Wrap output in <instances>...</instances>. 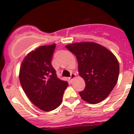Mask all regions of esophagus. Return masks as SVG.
I'll return each instance as SVG.
<instances>
[{
	"mask_svg": "<svg viewBox=\"0 0 134 134\" xmlns=\"http://www.w3.org/2000/svg\"><path fill=\"white\" fill-rule=\"evenodd\" d=\"M75 76H76V74H75V73H71V77H69L70 81L72 82V80L75 77Z\"/></svg>",
	"mask_w": 134,
	"mask_h": 134,
	"instance_id": "34e87169",
	"label": "esophagus"
}]
</instances>
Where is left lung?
Returning <instances> with one entry per match:
<instances>
[{
	"label": "left lung",
	"mask_w": 134,
	"mask_h": 134,
	"mask_svg": "<svg viewBox=\"0 0 134 134\" xmlns=\"http://www.w3.org/2000/svg\"><path fill=\"white\" fill-rule=\"evenodd\" d=\"M66 48L77 57L79 75L85 80V90L79 92L82 99L91 104L102 102L118 81L120 65L115 55L93 42L73 43Z\"/></svg>",
	"instance_id": "left-lung-1"
}]
</instances>
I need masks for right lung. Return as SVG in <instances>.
<instances>
[{"mask_svg":"<svg viewBox=\"0 0 134 134\" xmlns=\"http://www.w3.org/2000/svg\"><path fill=\"white\" fill-rule=\"evenodd\" d=\"M56 44L44 45L25 57L19 72V80L26 96L37 108L45 111L61 105L68 83L57 77L51 65Z\"/></svg>","mask_w":134,"mask_h":134,"instance_id":"right-lung-1","label":"right lung"}]
</instances>
